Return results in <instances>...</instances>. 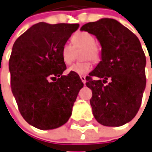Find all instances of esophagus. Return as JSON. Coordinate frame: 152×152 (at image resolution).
<instances>
[{
  "label": "esophagus",
  "instance_id": "obj_1",
  "mask_svg": "<svg viewBox=\"0 0 152 152\" xmlns=\"http://www.w3.org/2000/svg\"><path fill=\"white\" fill-rule=\"evenodd\" d=\"M80 79H81V80H82V82L85 84V83H86V82H87V80H86V77H85L84 76H80Z\"/></svg>",
  "mask_w": 152,
  "mask_h": 152
}]
</instances>
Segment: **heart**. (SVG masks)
<instances>
[{
	"mask_svg": "<svg viewBox=\"0 0 152 152\" xmlns=\"http://www.w3.org/2000/svg\"><path fill=\"white\" fill-rule=\"evenodd\" d=\"M72 46L65 44L61 47V56L65 64L70 65L74 59V49H83L82 58L86 61L76 63L68 69V72L78 75H85L92 69V63L90 59L97 61L101 58V50L96 44V39L92 34L86 31L77 32L71 38Z\"/></svg>",
	"mask_w": 152,
	"mask_h": 152,
	"instance_id": "heart-1",
	"label": "heart"
}]
</instances>
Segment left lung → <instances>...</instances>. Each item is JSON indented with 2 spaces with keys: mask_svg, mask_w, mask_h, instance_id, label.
<instances>
[{
  "mask_svg": "<svg viewBox=\"0 0 152 152\" xmlns=\"http://www.w3.org/2000/svg\"><path fill=\"white\" fill-rule=\"evenodd\" d=\"M80 30L95 36L102 46V61L89 73L86 83L93 94L90 103L94 116L106 126L124 125L137 113L146 86V58L140 40L112 18L87 23ZM108 79L110 82L104 85Z\"/></svg>",
  "mask_w": 152,
  "mask_h": 152,
  "instance_id": "obj_1",
  "label": "left lung"
}]
</instances>
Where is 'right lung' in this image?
Listing matches in <instances>:
<instances>
[{"label": "right lung", "instance_id": "right-lung-1", "mask_svg": "<svg viewBox=\"0 0 152 152\" xmlns=\"http://www.w3.org/2000/svg\"><path fill=\"white\" fill-rule=\"evenodd\" d=\"M79 24L33 25L15 40L9 59L12 91L23 119L40 129L64 125L83 83L66 69L61 49Z\"/></svg>", "mask_w": 152, "mask_h": 152}]
</instances>
